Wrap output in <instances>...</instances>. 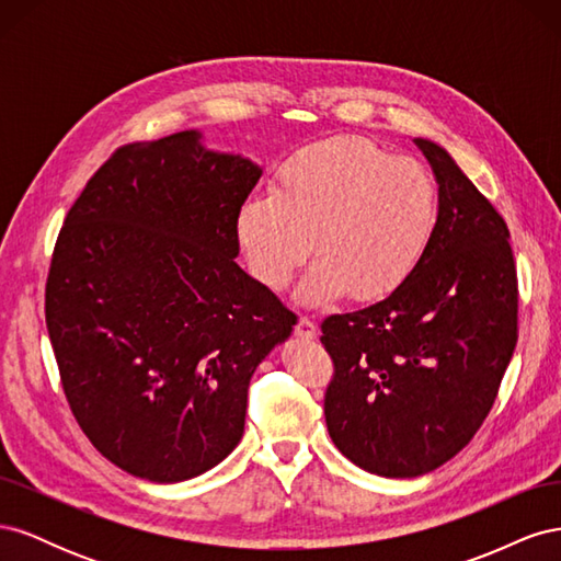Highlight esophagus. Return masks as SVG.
<instances>
[{
  "label": "esophagus",
  "mask_w": 561,
  "mask_h": 561,
  "mask_svg": "<svg viewBox=\"0 0 561 561\" xmlns=\"http://www.w3.org/2000/svg\"><path fill=\"white\" fill-rule=\"evenodd\" d=\"M295 334L299 336V339H316V322L311 320V318H307V316H301L299 320H297V325H295Z\"/></svg>",
  "instance_id": "1"
}]
</instances>
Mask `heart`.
<instances>
[{
  "label": "heart",
  "mask_w": 561,
  "mask_h": 561,
  "mask_svg": "<svg viewBox=\"0 0 561 561\" xmlns=\"http://www.w3.org/2000/svg\"><path fill=\"white\" fill-rule=\"evenodd\" d=\"M439 190L423 163L363 138H328L297 149L274 192L250 196L236 215V236L250 271L271 290L299 285L307 307L381 299L410 278L433 245Z\"/></svg>",
  "instance_id": "obj_1"
}]
</instances>
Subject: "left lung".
I'll return each instance as SVG.
<instances>
[{
    "instance_id": "left-lung-1",
    "label": "left lung",
    "mask_w": 561,
    "mask_h": 561,
    "mask_svg": "<svg viewBox=\"0 0 561 561\" xmlns=\"http://www.w3.org/2000/svg\"><path fill=\"white\" fill-rule=\"evenodd\" d=\"M439 190L426 257L396 293L322 320L332 443L381 478H419L480 431L517 344L511 231L439 145L414 138Z\"/></svg>"
}]
</instances>
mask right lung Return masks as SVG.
Listing matches in <instances>:
<instances>
[{
    "instance_id": "add662e5",
    "label": "right lung",
    "mask_w": 561,
    "mask_h": 561,
    "mask_svg": "<svg viewBox=\"0 0 561 561\" xmlns=\"http://www.w3.org/2000/svg\"><path fill=\"white\" fill-rule=\"evenodd\" d=\"M262 168L198 130L116 149L58 233L46 328L93 447L149 482L215 468L243 437L254 369L297 316L236 264Z\"/></svg>"
}]
</instances>
